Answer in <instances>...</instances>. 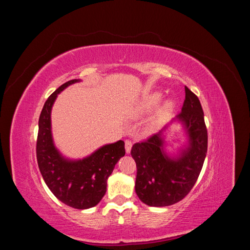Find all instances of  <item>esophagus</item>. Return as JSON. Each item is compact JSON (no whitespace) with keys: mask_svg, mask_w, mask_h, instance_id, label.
I'll return each mask as SVG.
<instances>
[{"mask_svg":"<svg viewBox=\"0 0 250 250\" xmlns=\"http://www.w3.org/2000/svg\"><path fill=\"white\" fill-rule=\"evenodd\" d=\"M131 147H132V142L129 141V140H126L125 141V149H126V152L127 153H130Z\"/></svg>","mask_w":250,"mask_h":250,"instance_id":"1","label":"esophagus"}]
</instances>
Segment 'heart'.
Masks as SVG:
<instances>
[{
    "label": "heart",
    "mask_w": 250,
    "mask_h": 250,
    "mask_svg": "<svg viewBox=\"0 0 250 250\" xmlns=\"http://www.w3.org/2000/svg\"><path fill=\"white\" fill-rule=\"evenodd\" d=\"M162 99H163V95L161 93H157V92L150 93L146 96H144L142 98V100L138 103L135 112H137V115H140V116L146 115V113H149L152 110H154L158 106V104L161 103ZM173 106H174V104L172 101H170V100L166 101L162 105L160 110H158L156 118H162V117L167 115V113H169L172 110Z\"/></svg>",
    "instance_id": "heart-1"
}]
</instances>
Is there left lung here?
<instances>
[{
	"label": "left lung",
	"mask_w": 250,
	"mask_h": 250,
	"mask_svg": "<svg viewBox=\"0 0 250 250\" xmlns=\"http://www.w3.org/2000/svg\"><path fill=\"white\" fill-rule=\"evenodd\" d=\"M186 99L176 119L184 124L188 145L176 157L164 151V131L135 143L131 156L137 164L135 193L149 207H168L184 199L193 188L208 151V130L198 97L185 86Z\"/></svg>",
	"instance_id": "left-lung-1"
}]
</instances>
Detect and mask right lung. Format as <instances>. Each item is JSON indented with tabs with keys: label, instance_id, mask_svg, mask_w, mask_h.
Here are the masks:
<instances>
[{
	"label": "right lung",
	"instance_id": "1",
	"mask_svg": "<svg viewBox=\"0 0 250 250\" xmlns=\"http://www.w3.org/2000/svg\"><path fill=\"white\" fill-rule=\"evenodd\" d=\"M78 81L63 83L44 103L39 120L36 157L44 183L55 197L71 208L85 209L97 206L106 193L107 178L125 155V143L120 140L108 144L79 161H69L59 153L52 139L51 109L57 95Z\"/></svg>",
	"mask_w": 250,
	"mask_h": 250
}]
</instances>
